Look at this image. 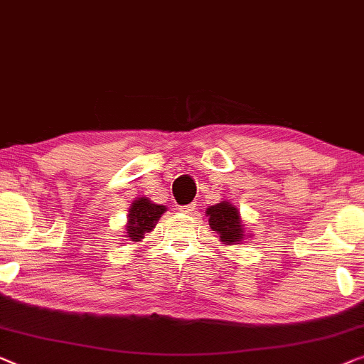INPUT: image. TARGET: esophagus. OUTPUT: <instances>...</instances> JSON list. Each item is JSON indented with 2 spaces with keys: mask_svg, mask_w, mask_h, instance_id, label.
I'll list each match as a JSON object with an SVG mask.
<instances>
[{
  "mask_svg": "<svg viewBox=\"0 0 364 364\" xmlns=\"http://www.w3.org/2000/svg\"><path fill=\"white\" fill-rule=\"evenodd\" d=\"M181 212L182 213H187V215H193L195 213V203L183 205V207H181Z\"/></svg>",
  "mask_w": 364,
  "mask_h": 364,
  "instance_id": "obj_1",
  "label": "esophagus"
}]
</instances>
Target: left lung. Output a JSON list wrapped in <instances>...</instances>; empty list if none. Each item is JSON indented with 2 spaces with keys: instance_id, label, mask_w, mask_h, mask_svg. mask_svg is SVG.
<instances>
[{
  "instance_id": "1",
  "label": "left lung",
  "mask_w": 364,
  "mask_h": 364,
  "mask_svg": "<svg viewBox=\"0 0 364 364\" xmlns=\"http://www.w3.org/2000/svg\"><path fill=\"white\" fill-rule=\"evenodd\" d=\"M207 217L210 228L220 235L223 245H240L243 241V221H241L240 212L235 205L221 200L220 203L207 208Z\"/></svg>"
}]
</instances>
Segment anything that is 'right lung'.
Returning <instances> with one entry per match:
<instances>
[{
  "label": "right lung",
  "mask_w": 364,
  "mask_h": 364,
  "mask_svg": "<svg viewBox=\"0 0 364 364\" xmlns=\"http://www.w3.org/2000/svg\"><path fill=\"white\" fill-rule=\"evenodd\" d=\"M164 205L152 203L147 197L136 198L131 205L128 213V225H126L124 238L129 241H141L144 233H149L156 228L157 220L166 212Z\"/></svg>",
  "instance_id": "1"
}]
</instances>
